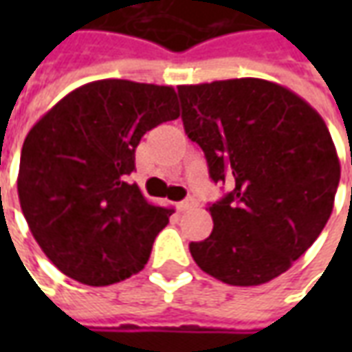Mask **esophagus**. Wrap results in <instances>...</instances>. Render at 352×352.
I'll return each mask as SVG.
<instances>
[{"instance_id":"obj_1","label":"esophagus","mask_w":352,"mask_h":352,"mask_svg":"<svg viewBox=\"0 0 352 352\" xmlns=\"http://www.w3.org/2000/svg\"><path fill=\"white\" fill-rule=\"evenodd\" d=\"M192 207H196V199L194 198H188V199H183L181 204H177V209L179 211H188Z\"/></svg>"}]
</instances>
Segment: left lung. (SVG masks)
Wrapping results in <instances>:
<instances>
[{"label":"left lung","instance_id":"8db88e82","mask_svg":"<svg viewBox=\"0 0 352 352\" xmlns=\"http://www.w3.org/2000/svg\"><path fill=\"white\" fill-rule=\"evenodd\" d=\"M179 98L211 179L234 184L209 206L213 232L192 241V258L234 287L279 277L332 214L341 168L322 116L288 88L252 77L183 85Z\"/></svg>","mask_w":352,"mask_h":352}]
</instances>
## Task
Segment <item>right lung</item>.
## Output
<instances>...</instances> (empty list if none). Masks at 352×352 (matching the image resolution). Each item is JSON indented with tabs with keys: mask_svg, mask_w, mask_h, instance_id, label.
Wrapping results in <instances>:
<instances>
[{
	"mask_svg": "<svg viewBox=\"0 0 352 352\" xmlns=\"http://www.w3.org/2000/svg\"><path fill=\"white\" fill-rule=\"evenodd\" d=\"M177 116L173 87L103 79L67 94L30 130L16 181L20 207L64 275L107 287L145 267L173 211L148 204L126 179L141 138Z\"/></svg>",
	"mask_w": 352,
	"mask_h": 352,
	"instance_id": "right-lung-1",
	"label": "right lung"
}]
</instances>
